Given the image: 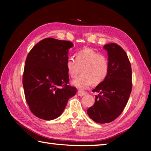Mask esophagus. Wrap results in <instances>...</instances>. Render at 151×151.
Returning <instances> with one entry per match:
<instances>
[{"mask_svg":"<svg viewBox=\"0 0 151 151\" xmlns=\"http://www.w3.org/2000/svg\"><path fill=\"white\" fill-rule=\"evenodd\" d=\"M85 94H86L85 92L82 91H80V90L78 91V92H77V94L79 96H83L85 95Z\"/></svg>","mask_w":151,"mask_h":151,"instance_id":"obj_1","label":"esophagus"}]
</instances>
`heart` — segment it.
Masks as SVG:
<instances>
[{
    "label": "heart",
    "instance_id": "obj_1",
    "mask_svg": "<svg viewBox=\"0 0 151 151\" xmlns=\"http://www.w3.org/2000/svg\"><path fill=\"white\" fill-rule=\"evenodd\" d=\"M66 68L71 78L80 72L83 75L72 81V85L80 90H85L94 83L100 84L105 80L109 72V63L106 57L91 48H84L76 52L75 59L66 60Z\"/></svg>",
    "mask_w": 151,
    "mask_h": 151
}]
</instances>
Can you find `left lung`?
Wrapping results in <instances>:
<instances>
[{
	"mask_svg": "<svg viewBox=\"0 0 151 151\" xmlns=\"http://www.w3.org/2000/svg\"><path fill=\"white\" fill-rule=\"evenodd\" d=\"M109 63L108 76L93 92L96 96L94 105L87 110L88 116L100 124L113 121L123 111L132 91V70L125 51L115 43L103 47Z\"/></svg>",
	"mask_w": 151,
	"mask_h": 151,
	"instance_id": "1",
	"label": "left lung"
}]
</instances>
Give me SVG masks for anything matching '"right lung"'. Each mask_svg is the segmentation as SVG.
<instances>
[{
  "label": "right lung",
  "instance_id": "obj_1",
  "mask_svg": "<svg viewBox=\"0 0 151 151\" xmlns=\"http://www.w3.org/2000/svg\"><path fill=\"white\" fill-rule=\"evenodd\" d=\"M73 46L67 40L47 38L27 56L22 78L24 95L30 110L40 119L58 118L76 93V88L68 85L66 68L68 50Z\"/></svg>",
  "mask_w": 151,
  "mask_h": 151
}]
</instances>
